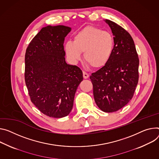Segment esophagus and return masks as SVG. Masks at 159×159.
<instances>
[{
	"label": "esophagus",
	"mask_w": 159,
	"mask_h": 159,
	"mask_svg": "<svg viewBox=\"0 0 159 159\" xmlns=\"http://www.w3.org/2000/svg\"><path fill=\"white\" fill-rule=\"evenodd\" d=\"M83 77L85 79H88L89 77V74L88 73H86V72H83Z\"/></svg>",
	"instance_id": "esophagus-1"
}]
</instances>
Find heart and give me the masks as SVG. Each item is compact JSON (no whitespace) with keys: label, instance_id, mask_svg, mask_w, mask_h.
Wrapping results in <instances>:
<instances>
[{"label":"heart","instance_id":"obj_1","mask_svg":"<svg viewBox=\"0 0 159 159\" xmlns=\"http://www.w3.org/2000/svg\"><path fill=\"white\" fill-rule=\"evenodd\" d=\"M74 40L65 44L66 54L72 62L78 61L83 52L85 62L94 69L104 67L111 60L115 49V39L111 33L88 26L78 32Z\"/></svg>","mask_w":159,"mask_h":159}]
</instances>
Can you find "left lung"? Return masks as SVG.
<instances>
[{
  "instance_id": "1",
  "label": "left lung",
  "mask_w": 159,
  "mask_h": 159,
  "mask_svg": "<svg viewBox=\"0 0 159 159\" xmlns=\"http://www.w3.org/2000/svg\"><path fill=\"white\" fill-rule=\"evenodd\" d=\"M115 49L108 63L93 73L90 79L97 106L105 112L116 111L133 97L139 79V58L132 37L120 25L109 20Z\"/></svg>"
}]
</instances>
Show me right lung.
I'll return each mask as SVG.
<instances>
[{"instance_id":"obj_1","label":"right lung","mask_w":159,"mask_h":159,"mask_svg":"<svg viewBox=\"0 0 159 159\" xmlns=\"http://www.w3.org/2000/svg\"><path fill=\"white\" fill-rule=\"evenodd\" d=\"M71 28H42L26 50L25 80L31 102L44 115L62 118L70 113L83 80L78 66L65 61L63 43Z\"/></svg>"}]
</instances>
